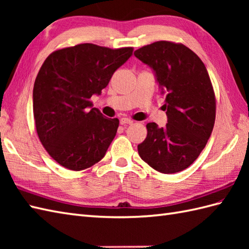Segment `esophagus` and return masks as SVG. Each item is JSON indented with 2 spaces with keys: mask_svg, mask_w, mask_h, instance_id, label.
<instances>
[{
  "mask_svg": "<svg viewBox=\"0 0 249 249\" xmlns=\"http://www.w3.org/2000/svg\"><path fill=\"white\" fill-rule=\"evenodd\" d=\"M133 120H130V119H127V118H122L121 120H120V123L122 124V125H130V124H133Z\"/></svg>",
  "mask_w": 249,
  "mask_h": 249,
  "instance_id": "esophagus-1",
  "label": "esophagus"
}]
</instances>
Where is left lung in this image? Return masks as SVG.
<instances>
[{"mask_svg":"<svg viewBox=\"0 0 249 249\" xmlns=\"http://www.w3.org/2000/svg\"><path fill=\"white\" fill-rule=\"evenodd\" d=\"M154 72L166 95L168 123L146 125L145 140L138 145L142 160L156 171H183L197 160L215 122V94L203 62L182 44L156 41L134 52Z\"/></svg>","mask_w":249,"mask_h":249,"instance_id":"1","label":"left lung"}]
</instances>
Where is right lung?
I'll use <instances>...</instances> for the list:
<instances>
[{
    "mask_svg": "<svg viewBox=\"0 0 249 249\" xmlns=\"http://www.w3.org/2000/svg\"><path fill=\"white\" fill-rule=\"evenodd\" d=\"M133 48L81 44L52 52L33 89L34 120L41 144L61 166L80 171L103 160L119 127L89 102L108 86Z\"/></svg>",
    "mask_w": 249,
    "mask_h": 249,
    "instance_id": "add662e5",
    "label": "right lung"
}]
</instances>
